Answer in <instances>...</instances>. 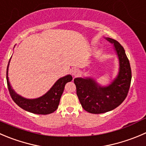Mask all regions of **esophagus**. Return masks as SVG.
Segmentation results:
<instances>
[{"label": "esophagus", "mask_w": 146, "mask_h": 146, "mask_svg": "<svg viewBox=\"0 0 146 146\" xmlns=\"http://www.w3.org/2000/svg\"><path fill=\"white\" fill-rule=\"evenodd\" d=\"M72 75H73V76H77L79 74V73H80V71L78 70V69L77 68H73V70H72Z\"/></svg>", "instance_id": "esophagus-1"}]
</instances>
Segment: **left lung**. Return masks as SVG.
<instances>
[{
	"label": "left lung",
	"mask_w": 146,
	"mask_h": 146,
	"mask_svg": "<svg viewBox=\"0 0 146 146\" xmlns=\"http://www.w3.org/2000/svg\"><path fill=\"white\" fill-rule=\"evenodd\" d=\"M106 39L114 44L119 59L117 78L108 87H100L91 78L74 79L79 101L85 111L90 113H103L119 106L128 96L131 86V68L123 47L114 39Z\"/></svg>",
	"instance_id": "obj_1"
}]
</instances>
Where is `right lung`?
<instances>
[{
  "label": "right lung",
  "instance_id": "1",
  "mask_svg": "<svg viewBox=\"0 0 146 146\" xmlns=\"http://www.w3.org/2000/svg\"><path fill=\"white\" fill-rule=\"evenodd\" d=\"M9 62L7 66L6 71L7 85H8L9 93L13 101L23 110L35 114L47 115V114L52 113L56 111V109L58 107L60 97L64 90L65 85L68 82H70L73 80L72 76L70 75H68L58 80L53 85V87L49 90V91L42 97L36 99L23 98L21 96L17 95L10 86L8 77V68L9 66Z\"/></svg>",
  "mask_w": 146,
  "mask_h": 146
}]
</instances>
